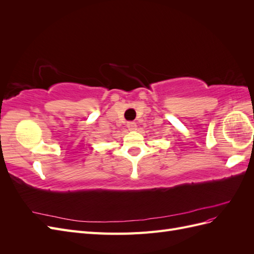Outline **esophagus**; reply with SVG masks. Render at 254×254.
I'll return each instance as SVG.
<instances>
[{"mask_svg": "<svg viewBox=\"0 0 254 254\" xmlns=\"http://www.w3.org/2000/svg\"><path fill=\"white\" fill-rule=\"evenodd\" d=\"M127 128L129 130H135L136 129V124L134 122H128L127 123Z\"/></svg>", "mask_w": 254, "mask_h": 254, "instance_id": "esophagus-1", "label": "esophagus"}]
</instances>
